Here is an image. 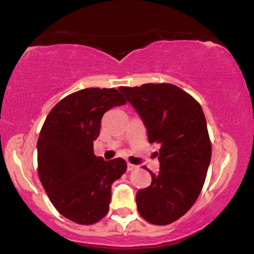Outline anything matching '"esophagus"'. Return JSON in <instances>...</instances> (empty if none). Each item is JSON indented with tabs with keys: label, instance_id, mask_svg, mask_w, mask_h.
<instances>
[{
	"label": "esophagus",
	"instance_id": "1",
	"mask_svg": "<svg viewBox=\"0 0 254 254\" xmlns=\"http://www.w3.org/2000/svg\"><path fill=\"white\" fill-rule=\"evenodd\" d=\"M136 166H134V164H130V163H128L127 164V170L128 171H133V170H135V169H136Z\"/></svg>",
	"mask_w": 254,
	"mask_h": 254
}]
</instances>
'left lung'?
<instances>
[{"mask_svg": "<svg viewBox=\"0 0 254 254\" xmlns=\"http://www.w3.org/2000/svg\"><path fill=\"white\" fill-rule=\"evenodd\" d=\"M147 129L150 143L161 144L159 174L149 171V187L136 192L143 219L167 225L196 202L211 161V142L200 105L171 84L120 87ZM146 169V168H144Z\"/></svg>", "mask_w": 254, "mask_h": 254, "instance_id": "left-lung-1", "label": "left lung"}]
</instances>
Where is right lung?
<instances>
[{
    "label": "right lung",
    "mask_w": 254,
    "mask_h": 254,
    "mask_svg": "<svg viewBox=\"0 0 254 254\" xmlns=\"http://www.w3.org/2000/svg\"><path fill=\"white\" fill-rule=\"evenodd\" d=\"M126 104L115 88H85L62 99L45 119L37 142L38 175L58 212L91 225L110 209L112 184L127 169L121 157L105 161L93 153L101 118Z\"/></svg>",
    "instance_id": "add662e5"
}]
</instances>
